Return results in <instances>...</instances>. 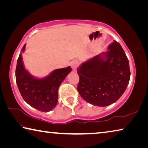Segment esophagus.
Instances as JSON below:
<instances>
[{"label": "esophagus", "instance_id": "obj_1", "mask_svg": "<svg viewBox=\"0 0 148 148\" xmlns=\"http://www.w3.org/2000/svg\"><path fill=\"white\" fill-rule=\"evenodd\" d=\"M71 65L72 69H73L74 71H76L77 67L78 66V62H77V61H72L71 62Z\"/></svg>", "mask_w": 148, "mask_h": 148}]
</instances>
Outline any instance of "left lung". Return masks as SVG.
Here are the masks:
<instances>
[{"mask_svg": "<svg viewBox=\"0 0 148 148\" xmlns=\"http://www.w3.org/2000/svg\"><path fill=\"white\" fill-rule=\"evenodd\" d=\"M108 49L84 62L77 71L80 96L97 106L116 102L125 92L131 76L129 60L121 45L114 40Z\"/></svg>", "mask_w": 148, "mask_h": 148, "instance_id": "8db88e82", "label": "left lung"}]
</instances>
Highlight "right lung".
I'll return each instance as SVG.
<instances>
[{"label": "right lung", "instance_id": "right-lung-1", "mask_svg": "<svg viewBox=\"0 0 148 148\" xmlns=\"http://www.w3.org/2000/svg\"><path fill=\"white\" fill-rule=\"evenodd\" d=\"M25 44L21 51H24ZM72 69H56L44 78L33 77L25 70L19 54L16 69V84L22 97L27 104L39 111L47 112L53 109L58 101V89Z\"/></svg>", "mask_w": 148, "mask_h": 148}]
</instances>
